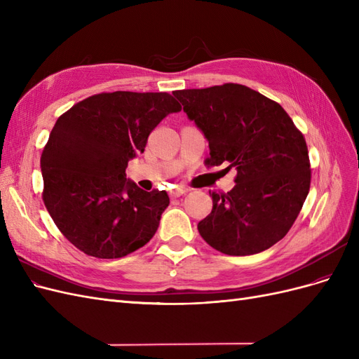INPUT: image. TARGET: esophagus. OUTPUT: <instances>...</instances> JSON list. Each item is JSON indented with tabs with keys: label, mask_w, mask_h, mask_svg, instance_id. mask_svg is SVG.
I'll return each mask as SVG.
<instances>
[{
	"label": "esophagus",
	"mask_w": 359,
	"mask_h": 359,
	"mask_svg": "<svg viewBox=\"0 0 359 359\" xmlns=\"http://www.w3.org/2000/svg\"><path fill=\"white\" fill-rule=\"evenodd\" d=\"M189 190L186 189V187H177V189H173V190H170V198H180V196H182V194H186Z\"/></svg>",
	"instance_id": "34e87169"
}]
</instances>
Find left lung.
I'll use <instances>...</instances> for the list:
<instances>
[{
    "label": "left lung",
    "mask_w": 359,
    "mask_h": 359,
    "mask_svg": "<svg viewBox=\"0 0 359 359\" xmlns=\"http://www.w3.org/2000/svg\"><path fill=\"white\" fill-rule=\"evenodd\" d=\"M210 144L208 166L229 163L235 187L210 191L212 211L201 236L229 256H248L278 243L310 190L306 139L278 103L240 83L173 91Z\"/></svg>",
    "instance_id": "left-lung-1"
}]
</instances>
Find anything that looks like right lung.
<instances>
[{"instance_id":"add662e5","label":"right lung","mask_w":359,"mask_h":359,"mask_svg":"<svg viewBox=\"0 0 359 359\" xmlns=\"http://www.w3.org/2000/svg\"><path fill=\"white\" fill-rule=\"evenodd\" d=\"M168 93H102L62 114L41 153L43 202L81 252L116 259L154 236L168 208L165 190L144 191L126 178L163 118L180 112Z\"/></svg>"}]
</instances>
